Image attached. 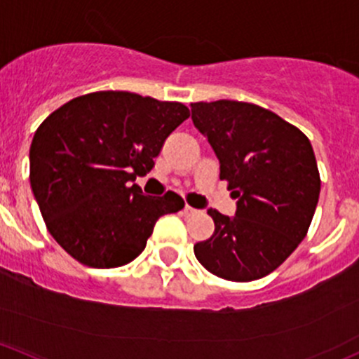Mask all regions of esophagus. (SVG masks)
Here are the masks:
<instances>
[{"mask_svg": "<svg viewBox=\"0 0 359 359\" xmlns=\"http://www.w3.org/2000/svg\"><path fill=\"white\" fill-rule=\"evenodd\" d=\"M184 215H186V217H191V215H196V213H198V210H196V208H192V206H189V205H186V206H184Z\"/></svg>", "mask_w": 359, "mask_h": 359, "instance_id": "obj_1", "label": "esophagus"}]
</instances>
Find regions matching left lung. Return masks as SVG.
I'll list each match as a JSON object with an SVG mask.
<instances>
[{
	"label": "left lung",
	"mask_w": 359,
	"mask_h": 359,
	"mask_svg": "<svg viewBox=\"0 0 359 359\" xmlns=\"http://www.w3.org/2000/svg\"><path fill=\"white\" fill-rule=\"evenodd\" d=\"M191 113L220 161V179L237 199L236 217L208 210L215 232L196 244V258L225 280H258L306 237L320 196L311 142L297 127L252 103L199 101Z\"/></svg>",
	"instance_id": "1"
}]
</instances>
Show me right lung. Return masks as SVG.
I'll list each match as a JSON object with an SVG mask.
<instances>
[{"instance_id": "obj_1", "label": "right lung", "mask_w": 359, "mask_h": 359, "mask_svg": "<svg viewBox=\"0 0 359 359\" xmlns=\"http://www.w3.org/2000/svg\"><path fill=\"white\" fill-rule=\"evenodd\" d=\"M175 101L127 90L84 94L53 111L30 144V187L46 227L72 258L93 269L130 263L160 217L184 208L168 191L144 196L165 139L189 118Z\"/></svg>"}]
</instances>
